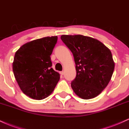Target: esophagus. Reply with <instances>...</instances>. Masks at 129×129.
I'll return each instance as SVG.
<instances>
[{
	"instance_id": "esophagus-1",
	"label": "esophagus",
	"mask_w": 129,
	"mask_h": 129,
	"mask_svg": "<svg viewBox=\"0 0 129 129\" xmlns=\"http://www.w3.org/2000/svg\"><path fill=\"white\" fill-rule=\"evenodd\" d=\"M60 74H61V75H63V74H64V72H63V71H61V72H60Z\"/></svg>"
}]
</instances>
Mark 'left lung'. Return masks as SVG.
<instances>
[{
	"label": "left lung",
	"mask_w": 129,
	"mask_h": 129,
	"mask_svg": "<svg viewBox=\"0 0 129 129\" xmlns=\"http://www.w3.org/2000/svg\"><path fill=\"white\" fill-rule=\"evenodd\" d=\"M61 39L73 54L77 75L71 87L82 99L100 94L111 80L115 63L111 51L100 41L82 35H62Z\"/></svg>",
	"instance_id": "8db88e82"
}]
</instances>
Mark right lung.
I'll use <instances>...</instances> for the list:
<instances>
[{
    "mask_svg": "<svg viewBox=\"0 0 129 129\" xmlns=\"http://www.w3.org/2000/svg\"><path fill=\"white\" fill-rule=\"evenodd\" d=\"M57 39L52 36L36 39L24 44L15 54V78L22 91L33 99L48 97L60 80V74L51 68L50 57Z\"/></svg>",
    "mask_w": 129,
    "mask_h": 129,
    "instance_id": "obj_1",
    "label": "right lung"
}]
</instances>
